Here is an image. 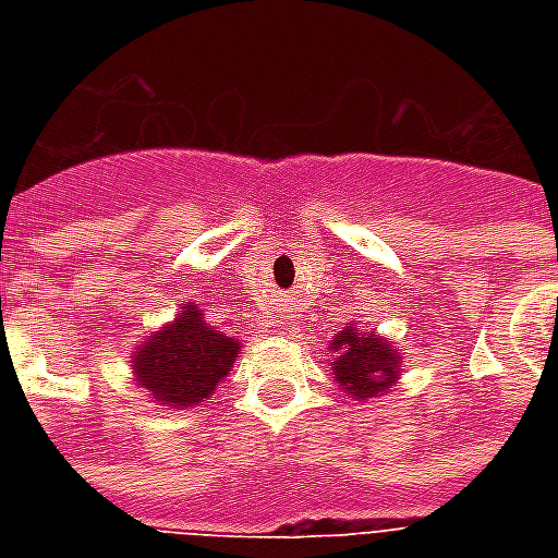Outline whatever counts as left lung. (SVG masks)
<instances>
[{"label":"left lung","mask_w":558,"mask_h":558,"mask_svg":"<svg viewBox=\"0 0 558 558\" xmlns=\"http://www.w3.org/2000/svg\"><path fill=\"white\" fill-rule=\"evenodd\" d=\"M328 350L331 383L352 400L383 398L403 374V352L379 331H359L355 323H347L335 340H328Z\"/></svg>","instance_id":"obj_1"}]
</instances>
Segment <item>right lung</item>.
<instances>
[{"instance_id":"obj_1","label":"right lung","mask_w":558,"mask_h":558,"mask_svg":"<svg viewBox=\"0 0 558 558\" xmlns=\"http://www.w3.org/2000/svg\"><path fill=\"white\" fill-rule=\"evenodd\" d=\"M239 350V338L208 326L206 314L194 302H184L172 323L140 340L131 355V374L155 407L187 410L215 395Z\"/></svg>"}]
</instances>
